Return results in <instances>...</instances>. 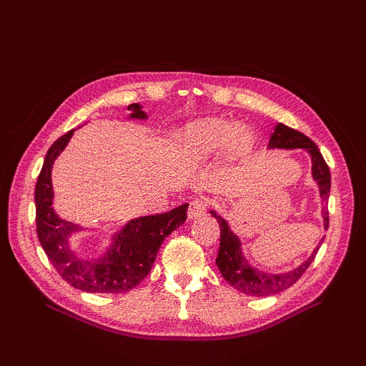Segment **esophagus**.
<instances>
[{
    "mask_svg": "<svg viewBox=\"0 0 366 366\" xmlns=\"http://www.w3.org/2000/svg\"><path fill=\"white\" fill-rule=\"evenodd\" d=\"M207 207H209L207 200H204V198H195V200H192L191 204H189V210H187V215H189V218L203 217L206 214Z\"/></svg>",
    "mask_w": 366,
    "mask_h": 366,
    "instance_id": "obj_1",
    "label": "esophagus"
}]
</instances>
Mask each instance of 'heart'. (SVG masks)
Wrapping results in <instances>:
<instances>
[{"mask_svg": "<svg viewBox=\"0 0 366 366\" xmlns=\"http://www.w3.org/2000/svg\"><path fill=\"white\" fill-rule=\"evenodd\" d=\"M232 139V147L242 149L249 145L250 136L238 131L234 124L221 119H206L187 127L182 134V148L189 159L204 160L223 151Z\"/></svg>", "mask_w": 366, "mask_h": 366, "instance_id": "heart-1", "label": "heart"}]
</instances>
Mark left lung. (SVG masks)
I'll return each instance as SVG.
<instances>
[{
    "instance_id": "left-lung-1",
    "label": "left lung",
    "mask_w": 366,
    "mask_h": 366,
    "mask_svg": "<svg viewBox=\"0 0 366 366\" xmlns=\"http://www.w3.org/2000/svg\"><path fill=\"white\" fill-rule=\"evenodd\" d=\"M270 148H285V149H295V148H304L310 152L313 162V177L319 184V191L322 200H328L330 195V187H331V175L330 168L325 163L322 154H320L316 143L307 137L302 132L297 129H293L290 127H285L282 124H278L274 128V132L270 137L269 142ZM212 215L217 218L219 224V249H218V257L215 259L218 269L223 274V278L234 287V289L250 295V296H270L276 295L282 290H287L292 287L301 276L305 273V270L310 267L316 258V253L322 244L325 237L320 239L317 249L313 250L310 254V258L304 261L299 267L287 272L284 274H269L262 273L257 269H253L252 265L246 261L241 253V242L234 232L230 230L227 221L212 212ZM324 215V226L325 230L328 229L330 218H328V209L324 206L322 209Z\"/></svg>"
}]
</instances>
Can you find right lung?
<instances>
[{
	"instance_id": "obj_1",
	"label": "right lung",
	"mask_w": 366,
	"mask_h": 366,
	"mask_svg": "<svg viewBox=\"0 0 366 366\" xmlns=\"http://www.w3.org/2000/svg\"><path fill=\"white\" fill-rule=\"evenodd\" d=\"M128 109L131 117H147L139 104H131ZM71 136L73 129L53 143L38 175L35 187L38 239L61 278L74 289L88 293L129 292L147 278L164 238L186 221L189 204H182L166 214L131 219L120 234L113 237V244L104 258L81 259L69 244L71 232L81 227L61 219L51 207V166Z\"/></svg>"
}]
</instances>
